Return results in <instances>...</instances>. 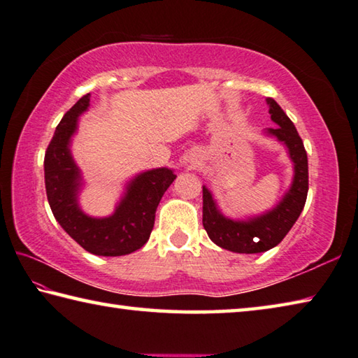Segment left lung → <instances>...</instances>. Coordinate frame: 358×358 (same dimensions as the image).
Segmentation results:
<instances>
[{
  "label": "left lung",
  "mask_w": 358,
  "mask_h": 358,
  "mask_svg": "<svg viewBox=\"0 0 358 358\" xmlns=\"http://www.w3.org/2000/svg\"><path fill=\"white\" fill-rule=\"evenodd\" d=\"M271 119L278 127L267 129L268 136L283 143L294 163V178L281 201L266 214L248 220L224 217L209 189L203 187V227L215 245L234 253H262L285 239L297 222L308 195V157L297 129L273 99H267Z\"/></svg>",
  "instance_id": "8db88e82"
}]
</instances>
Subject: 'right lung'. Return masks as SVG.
<instances>
[{
	"label": "right lung",
	"instance_id": "obj_1",
	"mask_svg": "<svg viewBox=\"0 0 358 358\" xmlns=\"http://www.w3.org/2000/svg\"><path fill=\"white\" fill-rule=\"evenodd\" d=\"M91 94L81 97L64 116L50 141L43 169L48 204L56 220L86 252L97 256H122L136 252L149 241L155 210L163 193L173 184V169L155 168L135 176L113 215L94 218L78 206L81 174L71 154L78 116L90 106Z\"/></svg>",
	"mask_w": 358,
	"mask_h": 358
}]
</instances>
